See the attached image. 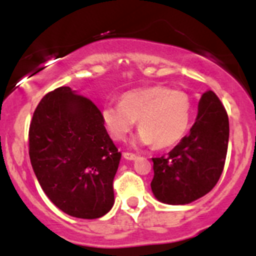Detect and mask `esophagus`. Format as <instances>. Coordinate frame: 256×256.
<instances>
[{
  "label": "esophagus",
  "mask_w": 256,
  "mask_h": 256,
  "mask_svg": "<svg viewBox=\"0 0 256 256\" xmlns=\"http://www.w3.org/2000/svg\"><path fill=\"white\" fill-rule=\"evenodd\" d=\"M124 157L126 160H128V161H132V160L138 158V154H132V152H124Z\"/></svg>",
  "instance_id": "esophagus-1"
}]
</instances>
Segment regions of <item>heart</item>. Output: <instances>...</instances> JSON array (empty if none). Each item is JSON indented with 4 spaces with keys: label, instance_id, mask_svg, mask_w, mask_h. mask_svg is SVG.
<instances>
[{
    "label": "heart",
    "instance_id": "b5f03b06",
    "mask_svg": "<svg viewBox=\"0 0 256 256\" xmlns=\"http://www.w3.org/2000/svg\"><path fill=\"white\" fill-rule=\"evenodd\" d=\"M193 104L186 92L154 85L125 92L120 105H106L102 122L114 140H125L138 120L136 144L167 148L180 142L192 122Z\"/></svg>",
    "mask_w": 256,
    "mask_h": 256
}]
</instances>
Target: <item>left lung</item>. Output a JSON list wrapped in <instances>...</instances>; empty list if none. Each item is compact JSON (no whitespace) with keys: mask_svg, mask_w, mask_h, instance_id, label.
<instances>
[{"mask_svg":"<svg viewBox=\"0 0 256 256\" xmlns=\"http://www.w3.org/2000/svg\"><path fill=\"white\" fill-rule=\"evenodd\" d=\"M229 120L212 90L202 94L190 134L166 156L152 158L151 190L162 203L188 204L213 190L226 164Z\"/></svg>","mask_w":256,"mask_h":256,"instance_id":"left-lung-1","label":"left lung"}]
</instances>
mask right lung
Listing matches in <instances>:
<instances>
[{
    "label": "right lung",
    "instance_id": "obj_1",
    "mask_svg": "<svg viewBox=\"0 0 256 256\" xmlns=\"http://www.w3.org/2000/svg\"><path fill=\"white\" fill-rule=\"evenodd\" d=\"M30 158L43 192L64 213L96 219L112 208L121 152L102 112L69 86L48 92L30 126Z\"/></svg>",
    "mask_w": 256,
    "mask_h": 256
}]
</instances>
